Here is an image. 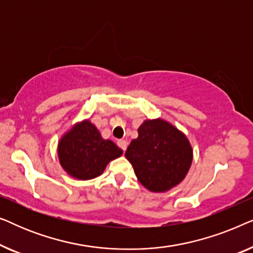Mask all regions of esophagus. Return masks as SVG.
I'll return each instance as SVG.
<instances>
[{
    "label": "esophagus",
    "mask_w": 253,
    "mask_h": 253,
    "mask_svg": "<svg viewBox=\"0 0 253 253\" xmlns=\"http://www.w3.org/2000/svg\"><path fill=\"white\" fill-rule=\"evenodd\" d=\"M117 145H119V147L121 148V150L126 151V146H127V141L124 140V139H120L119 141H117Z\"/></svg>",
    "instance_id": "1"
}]
</instances>
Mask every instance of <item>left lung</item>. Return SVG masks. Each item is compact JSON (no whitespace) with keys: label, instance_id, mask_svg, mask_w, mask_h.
Returning <instances> with one entry per match:
<instances>
[{"label":"left lung","instance_id":"1","mask_svg":"<svg viewBox=\"0 0 253 253\" xmlns=\"http://www.w3.org/2000/svg\"><path fill=\"white\" fill-rule=\"evenodd\" d=\"M138 181L152 192H166L185 178L193 151L184 133L162 119L146 120L126 148Z\"/></svg>","mask_w":253,"mask_h":253}]
</instances>
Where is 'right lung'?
<instances>
[{"label": "right lung", "instance_id": "add662e5", "mask_svg": "<svg viewBox=\"0 0 253 253\" xmlns=\"http://www.w3.org/2000/svg\"><path fill=\"white\" fill-rule=\"evenodd\" d=\"M57 154L69 175L87 181L101 175L107 165L120 158L123 151L112 140L103 139L94 124L84 120L61 137Z\"/></svg>", "mask_w": 253, "mask_h": 253}]
</instances>
